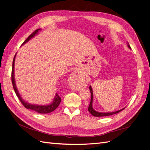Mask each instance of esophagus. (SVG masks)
Wrapping results in <instances>:
<instances>
[{
    "mask_svg": "<svg viewBox=\"0 0 150 150\" xmlns=\"http://www.w3.org/2000/svg\"><path fill=\"white\" fill-rule=\"evenodd\" d=\"M83 77L80 76L79 72L78 71H74L70 75L69 78V84L70 88L73 90H78L80 88V86L82 84Z\"/></svg>",
    "mask_w": 150,
    "mask_h": 150,
    "instance_id": "esophagus-1",
    "label": "esophagus"
}]
</instances>
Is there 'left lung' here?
<instances>
[{
    "label": "left lung",
    "instance_id": "obj_1",
    "mask_svg": "<svg viewBox=\"0 0 150 150\" xmlns=\"http://www.w3.org/2000/svg\"><path fill=\"white\" fill-rule=\"evenodd\" d=\"M128 47H129V49H131V47L129 46V44H128ZM89 90H90V92H91V102H90V104L89 105V107H88V111L93 116H96V117H101V116H110V115H115V114H116V113H118L119 112L121 111L122 110H123L124 108L121 109V110H117L116 111H115V112H98V111H95L94 109H93V89H92V88L91 86H89Z\"/></svg>",
    "mask_w": 150,
    "mask_h": 150
}]
</instances>
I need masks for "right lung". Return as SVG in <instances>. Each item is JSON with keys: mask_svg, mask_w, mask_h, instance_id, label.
Segmentation results:
<instances>
[{"mask_svg": "<svg viewBox=\"0 0 150 150\" xmlns=\"http://www.w3.org/2000/svg\"><path fill=\"white\" fill-rule=\"evenodd\" d=\"M40 30V29H38L36 30H35L34 33L30 35L29 37L26 39V40L24 42V43L22 44L24 45L26 42H28L30 39H31L33 38H34L35 35H37L38 34V32ZM16 54L13 57V62H12V83L13 85V89H14L16 94L17 95V96L19 98L20 101L22 103V104H23L24 106L27 108L29 109V110H31L33 111L38 112V113H40V114H46V113H49L51 112L52 111H54L58 107V106L59 105V104L61 101V98L58 96V94L56 93V96L54 97L52 103L50 104H48V105H38V104H30L28 102H25L24 99H22L21 98V95L18 91V89L17 88L16 84V81H15V76H14V64H15V59H16Z\"/></svg>", "mask_w": 150, "mask_h": 150, "instance_id": "1", "label": "right lung"}]
</instances>
